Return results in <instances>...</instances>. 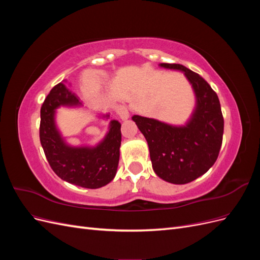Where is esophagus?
<instances>
[{"instance_id": "1", "label": "esophagus", "mask_w": 260, "mask_h": 260, "mask_svg": "<svg viewBox=\"0 0 260 260\" xmlns=\"http://www.w3.org/2000/svg\"><path fill=\"white\" fill-rule=\"evenodd\" d=\"M116 113L121 118L122 120H127L129 118V112H128L127 107H124V106H118L116 108Z\"/></svg>"}]
</instances>
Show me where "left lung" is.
Wrapping results in <instances>:
<instances>
[{"label":"left lung","instance_id":"8db88e82","mask_svg":"<svg viewBox=\"0 0 260 260\" xmlns=\"http://www.w3.org/2000/svg\"><path fill=\"white\" fill-rule=\"evenodd\" d=\"M160 67L182 72L191 83L196 105L184 125H172L135 115L132 120L145 137L155 174L167 182L185 184L203 176L218 158L223 117L217 93L205 79L180 64Z\"/></svg>","mask_w":260,"mask_h":260}]
</instances>
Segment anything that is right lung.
I'll return each mask as SVG.
<instances>
[{"mask_svg": "<svg viewBox=\"0 0 260 260\" xmlns=\"http://www.w3.org/2000/svg\"><path fill=\"white\" fill-rule=\"evenodd\" d=\"M82 103L65 83L50 91L41 107L40 142L51 168L61 180L81 187L99 188L115 178L121 144L120 122L111 120L105 138L96 146H70L55 123L59 106H81ZM106 119L109 115H104Z\"/></svg>", "mask_w": 260, "mask_h": 260, "instance_id": "1", "label": "right lung"}]
</instances>
